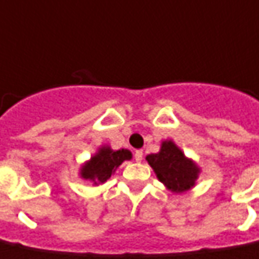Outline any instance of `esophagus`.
<instances>
[{"label":"esophagus","instance_id":"esophagus-1","mask_svg":"<svg viewBox=\"0 0 259 259\" xmlns=\"http://www.w3.org/2000/svg\"><path fill=\"white\" fill-rule=\"evenodd\" d=\"M135 160L140 162L143 160V150H136L135 151Z\"/></svg>","mask_w":259,"mask_h":259}]
</instances>
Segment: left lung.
<instances>
[{
    "instance_id": "left-lung-1",
    "label": "left lung",
    "mask_w": 259,
    "mask_h": 259,
    "mask_svg": "<svg viewBox=\"0 0 259 259\" xmlns=\"http://www.w3.org/2000/svg\"><path fill=\"white\" fill-rule=\"evenodd\" d=\"M146 160L154 169L157 178L174 193H182L192 189L198 180L200 168L188 158L172 140H164L155 154H148Z\"/></svg>"
}]
</instances>
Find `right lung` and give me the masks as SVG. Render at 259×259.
<instances>
[{"label": "right lung", "instance_id": "obj_1", "mask_svg": "<svg viewBox=\"0 0 259 259\" xmlns=\"http://www.w3.org/2000/svg\"><path fill=\"white\" fill-rule=\"evenodd\" d=\"M132 160V153L126 148L112 150L109 146H102L91 158L79 168V177L91 181L94 185H101L111 178V175L123 161Z\"/></svg>", "mask_w": 259, "mask_h": 259}]
</instances>
